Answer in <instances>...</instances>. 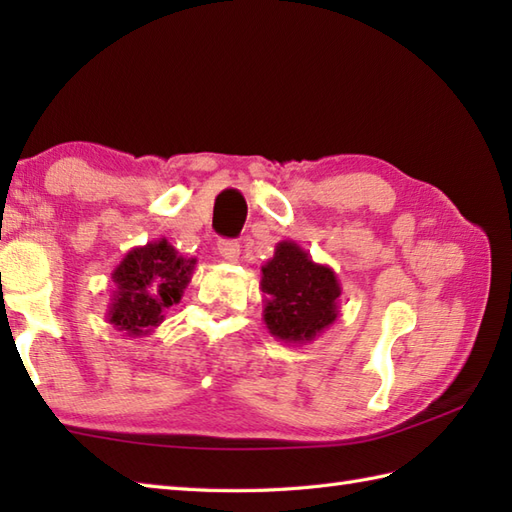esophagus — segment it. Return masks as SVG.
<instances>
[{"label":"esophagus","instance_id":"1","mask_svg":"<svg viewBox=\"0 0 512 512\" xmlns=\"http://www.w3.org/2000/svg\"><path fill=\"white\" fill-rule=\"evenodd\" d=\"M217 253H220L226 262H237L239 244L235 242V239H222V242L217 244Z\"/></svg>","mask_w":512,"mask_h":512}]
</instances>
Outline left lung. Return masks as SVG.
Here are the masks:
<instances>
[{"instance_id":"1","label":"left lung","mask_w":512,"mask_h":512,"mask_svg":"<svg viewBox=\"0 0 512 512\" xmlns=\"http://www.w3.org/2000/svg\"><path fill=\"white\" fill-rule=\"evenodd\" d=\"M264 323L277 341L306 345L328 330L341 314V284L336 273L292 239L275 246L262 266Z\"/></svg>"}]
</instances>
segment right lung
<instances>
[{
	"label": "right lung",
	"instance_id": "1",
	"mask_svg": "<svg viewBox=\"0 0 512 512\" xmlns=\"http://www.w3.org/2000/svg\"><path fill=\"white\" fill-rule=\"evenodd\" d=\"M195 262L178 255L165 237L132 248L112 270L114 295L105 319L132 339L151 334L165 321V312L180 303Z\"/></svg>",
	"mask_w": 512,
	"mask_h": 512
}]
</instances>
